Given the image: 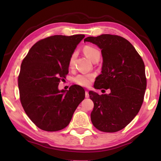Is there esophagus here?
Instances as JSON below:
<instances>
[{
    "instance_id": "1",
    "label": "esophagus",
    "mask_w": 161,
    "mask_h": 161,
    "mask_svg": "<svg viewBox=\"0 0 161 161\" xmlns=\"http://www.w3.org/2000/svg\"><path fill=\"white\" fill-rule=\"evenodd\" d=\"M85 97H86V98H88V97H89V92H87V91H86V92H85Z\"/></svg>"
}]
</instances>
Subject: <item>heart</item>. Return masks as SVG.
I'll list each match as a JSON object with an SVG mask.
<instances>
[{
    "label": "heart",
    "instance_id": "heart-1",
    "mask_svg": "<svg viewBox=\"0 0 161 161\" xmlns=\"http://www.w3.org/2000/svg\"><path fill=\"white\" fill-rule=\"evenodd\" d=\"M84 53L86 54V56L90 60L94 62L96 59H99L100 58V51L98 50L97 47H94L92 45H86L84 47ZM76 54L73 53L71 55L69 58V67H72L74 64ZM95 75L93 74L90 75H79L74 78V81L78 84V85L84 86V87H88L90 86V84L93 82L94 80Z\"/></svg>",
    "mask_w": 161,
    "mask_h": 161
}]
</instances>
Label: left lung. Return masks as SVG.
<instances>
[{
	"label": "left lung",
	"mask_w": 161,
	"mask_h": 161,
	"mask_svg": "<svg viewBox=\"0 0 161 161\" xmlns=\"http://www.w3.org/2000/svg\"><path fill=\"white\" fill-rule=\"evenodd\" d=\"M84 41L102 50V74L96 78L94 88L111 90L109 94L89 92L94 104L92 122L101 131H119L134 119L142 106L146 89L144 62L130 42L119 35H101Z\"/></svg>",
	"instance_id": "left-lung-1"
}]
</instances>
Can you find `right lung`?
<instances>
[{"label": "right lung", "mask_w": 161, "mask_h": 161, "mask_svg": "<svg viewBox=\"0 0 161 161\" xmlns=\"http://www.w3.org/2000/svg\"><path fill=\"white\" fill-rule=\"evenodd\" d=\"M84 35H53L37 42L23 59L18 76L20 99L30 119L46 131H58L69 124L85 97L82 87L59 91L69 72V58Z\"/></svg>", "instance_id": "obj_1"}]
</instances>
